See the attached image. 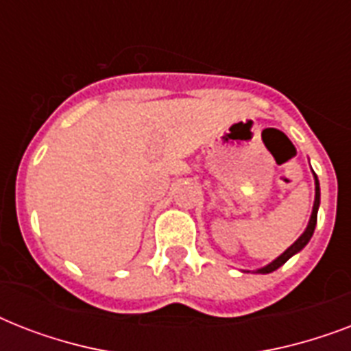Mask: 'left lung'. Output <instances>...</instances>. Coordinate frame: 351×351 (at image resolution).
Here are the masks:
<instances>
[{"label":"left lung","mask_w":351,"mask_h":351,"mask_svg":"<svg viewBox=\"0 0 351 351\" xmlns=\"http://www.w3.org/2000/svg\"><path fill=\"white\" fill-rule=\"evenodd\" d=\"M319 204H321V189H319V180H317L315 176V204H313V211H311V219H310V224H308V228H306V231L302 234H300L299 239H297V242L295 244H291L288 247V250L284 251L282 255L278 256V258H275V261L271 262V264H267L266 267H262V269H258V273H271L275 271V269H278V267L282 266L284 262L288 261V258H291V256L295 255V253H299L302 247H304L308 242H310L311 234H313V231H315V226H317V211H319Z\"/></svg>","instance_id":"8db88e82"}]
</instances>
